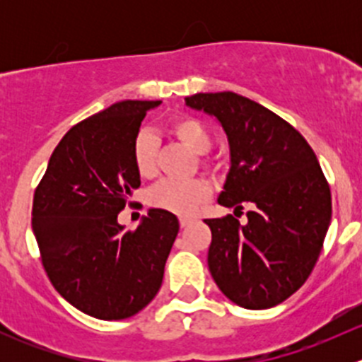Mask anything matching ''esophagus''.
I'll return each instance as SVG.
<instances>
[{"instance_id": "34e87169", "label": "esophagus", "mask_w": 362, "mask_h": 362, "mask_svg": "<svg viewBox=\"0 0 362 362\" xmlns=\"http://www.w3.org/2000/svg\"><path fill=\"white\" fill-rule=\"evenodd\" d=\"M180 228H187L189 224H191V222H194V218L192 217H180Z\"/></svg>"}]
</instances>
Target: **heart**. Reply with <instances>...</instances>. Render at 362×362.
I'll use <instances>...</instances> for the list:
<instances>
[{
    "label": "heart",
    "instance_id": "1",
    "mask_svg": "<svg viewBox=\"0 0 362 362\" xmlns=\"http://www.w3.org/2000/svg\"><path fill=\"white\" fill-rule=\"evenodd\" d=\"M168 129L178 141L198 154V164L206 171H215V163L206 158L214 144L210 129L206 124L192 115H177L168 122ZM134 170L144 178H152L158 173V140L147 129H141L134 136L133 148H131ZM210 185L203 178H189V180H168L159 182L148 192L151 206L171 211L177 215H189L196 210V206L210 198Z\"/></svg>",
    "mask_w": 362,
    "mask_h": 362
}]
</instances>
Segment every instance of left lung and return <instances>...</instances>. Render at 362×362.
<instances>
[{
	"instance_id": "obj_1",
	"label": "left lung",
	"mask_w": 362,
	"mask_h": 362,
	"mask_svg": "<svg viewBox=\"0 0 362 362\" xmlns=\"http://www.w3.org/2000/svg\"><path fill=\"white\" fill-rule=\"evenodd\" d=\"M191 108L221 120L231 170L218 196L231 214L204 218L211 229L208 268L218 289L249 310L280 305L312 273L331 222V189L315 152L296 127L235 93H198Z\"/></svg>"
}]
</instances>
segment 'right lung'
<instances>
[{
    "label": "right lung",
    "mask_w": 362,
    "mask_h": 362,
    "mask_svg": "<svg viewBox=\"0 0 362 362\" xmlns=\"http://www.w3.org/2000/svg\"><path fill=\"white\" fill-rule=\"evenodd\" d=\"M126 100L71 127L50 156L33 198V233L50 284L80 312L120 320L148 305L163 284L178 218L154 208L124 231V210L140 175L131 148L147 110Z\"/></svg>",
    "instance_id": "1"
}]
</instances>
